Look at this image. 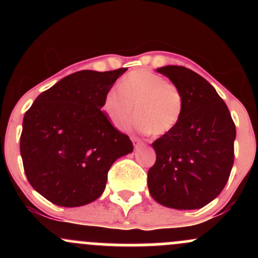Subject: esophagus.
I'll return each instance as SVG.
<instances>
[{
    "instance_id": "obj_1",
    "label": "esophagus",
    "mask_w": 258,
    "mask_h": 258,
    "mask_svg": "<svg viewBox=\"0 0 258 258\" xmlns=\"http://www.w3.org/2000/svg\"><path fill=\"white\" fill-rule=\"evenodd\" d=\"M132 142H133V146H135V148H139V147L143 146V143H142V142L137 138H133Z\"/></svg>"
}]
</instances>
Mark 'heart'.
<instances>
[{
    "instance_id": "b5f03b06",
    "label": "heart",
    "mask_w": 258,
    "mask_h": 258,
    "mask_svg": "<svg viewBox=\"0 0 258 258\" xmlns=\"http://www.w3.org/2000/svg\"><path fill=\"white\" fill-rule=\"evenodd\" d=\"M119 88L105 92L102 110L116 128H125L137 117L138 130L165 136L178 125L184 102L179 88L150 70L131 72L120 81Z\"/></svg>"
}]
</instances>
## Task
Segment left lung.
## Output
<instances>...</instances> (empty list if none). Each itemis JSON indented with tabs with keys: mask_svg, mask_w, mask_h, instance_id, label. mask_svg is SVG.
Masks as SVG:
<instances>
[{
	"mask_svg": "<svg viewBox=\"0 0 258 258\" xmlns=\"http://www.w3.org/2000/svg\"><path fill=\"white\" fill-rule=\"evenodd\" d=\"M179 88L184 108L178 125L152 144L148 171L153 199L176 210L201 209L220 195L234 162L235 125L210 82L184 67L156 69Z\"/></svg>",
	"mask_w": 258,
	"mask_h": 258,
	"instance_id": "8db88e82",
	"label": "left lung"
}]
</instances>
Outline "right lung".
I'll use <instances>...</instances> for the list:
<instances>
[{
    "instance_id": "right-lung-1",
    "label": "right lung",
    "mask_w": 258,
    "mask_h": 258,
    "mask_svg": "<svg viewBox=\"0 0 258 258\" xmlns=\"http://www.w3.org/2000/svg\"><path fill=\"white\" fill-rule=\"evenodd\" d=\"M126 70L74 73L42 92L25 112L20 155L26 178L55 205L78 207L98 199L111 165L133 152L128 136L100 110L105 92Z\"/></svg>"
}]
</instances>
